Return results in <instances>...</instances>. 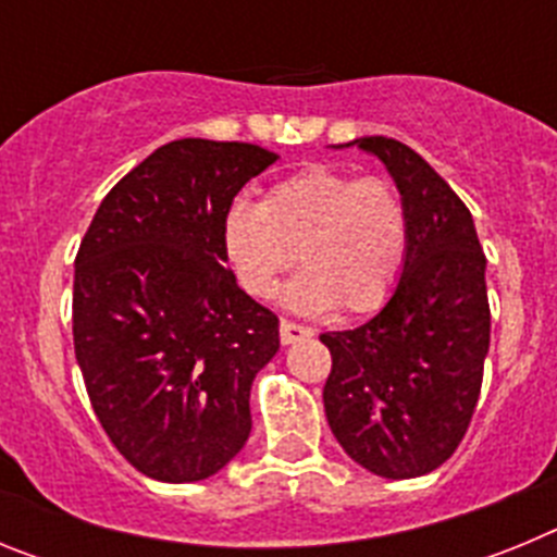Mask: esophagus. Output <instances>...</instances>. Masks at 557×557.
I'll use <instances>...</instances> for the list:
<instances>
[{"label": "esophagus", "instance_id": "1", "mask_svg": "<svg viewBox=\"0 0 557 557\" xmlns=\"http://www.w3.org/2000/svg\"><path fill=\"white\" fill-rule=\"evenodd\" d=\"M278 334H282L284 346H289V343H298V339H304V337H312V329L301 326V323L282 321L278 323Z\"/></svg>", "mask_w": 557, "mask_h": 557}]
</instances>
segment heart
<instances>
[{
    "label": "heart",
    "mask_w": 557,
    "mask_h": 557,
    "mask_svg": "<svg viewBox=\"0 0 557 557\" xmlns=\"http://www.w3.org/2000/svg\"><path fill=\"white\" fill-rule=\"evenodd\" d=\"M410 245V218L385 175L309 164L268 186L262 203L236 198L223 218V248L243 289L273 298L284 275L289 307L337 314L376 312L396 289Z\"/></svg>",
    "instance_id": "1"
}]
</instances>
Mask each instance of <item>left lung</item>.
<instances>
[{"label": "left lung", "mask_w": 557, "mask_h": 557, "mask_svg": "<svg viewBox=\"0 0 557 557\" xmlns=\"http://www.w3.org/2000/svg\"><path fill=\"white\" fill-rule=\"evenodd\" d=\"M357 147L396 181L410 245L379 314L321 334L332 351L323 407L351 460L387 480H410L444 466L474 416L491 343L485 253L471 211L416 150L387 136H366Z\"/></svg>", "instance_id": "obj_1"}]
</instances>
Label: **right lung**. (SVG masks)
Instances as JSON below:
<instances>
[{
    "instance_id": "1",
    "label": "right lung",
    "mask_w": 557,
    "mask_h": 557,
    "mask_svg": "<svg viewBox=\"0 0 557 557\" xmlns=\"http://www.w3.org/2000/svg\"><path fill=\"white\" fill-rule=\"evenodd\" d=\"M275 159L245 141H170L108 191L77 250V366L111 444L152 480L218 474L250 435L278 318L225 268L223 218Z\"/></svg>"
}]
</instances>
